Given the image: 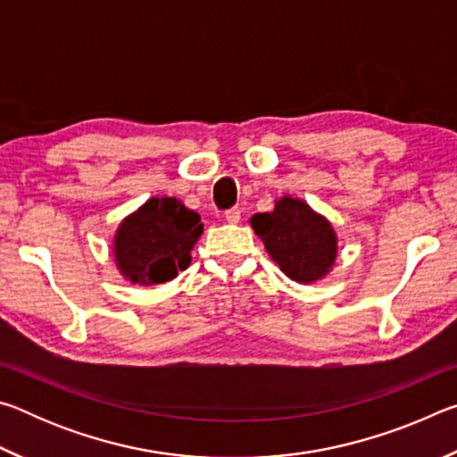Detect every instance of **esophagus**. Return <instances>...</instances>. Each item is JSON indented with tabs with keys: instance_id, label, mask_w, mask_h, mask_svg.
<instances>
[{
	"instance_id": "34e87169",
	"label": "esophagus",
	"mask_w": 457,
	"mask_h": 457,
	"mask_svg": "<svg viewBox=\"0 0 457 457\" xmlns=\"http://www.w3.org/2000/svg\"><path fill=\"white\" fill-rule=\"evenodd\" d=\"M226 220L229 223H237L239 220H242V210H239V207H231V210L226 212Z\"/></svg>"
}]
</instances>
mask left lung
I'll list each match as a JSON object with an SVG mask.
<instances>
[{
  "mask_svg": "<svg viewBox=\"0 0 457 457\" xmlns=\"http://www.w3.org/2000/svg\"><path fill=\"white\" fill-rule=\"evenodd\" d=\"M250 223L270 256L294 282L320 280L335 264V229L304 201L286 195L276 201L274 212L252 215Z\"/></svg>",
  "mask_w": 457,
  "mask_h": 457,
  "instance_id": "obj_1",
  "label": "left lung"
}]
</instances>
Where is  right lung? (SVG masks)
I'll return each instance as SVG.
<instances>
[{"mask_svg":"<svg viewBox=\"0 0 457 457\" xmlns=\"http://www.w3.org/2000/svg\"><path fill=\"white\" fill-rule=\"evenodd\" d=\"M201 234L199 213L175 197H151L119 226L114 260L133 284H163L191 264V250Z\"/></svg>","mask_w":457,"mask_h":457,"instance_id":"obj_1","label":"right lung"}]
</instances>
